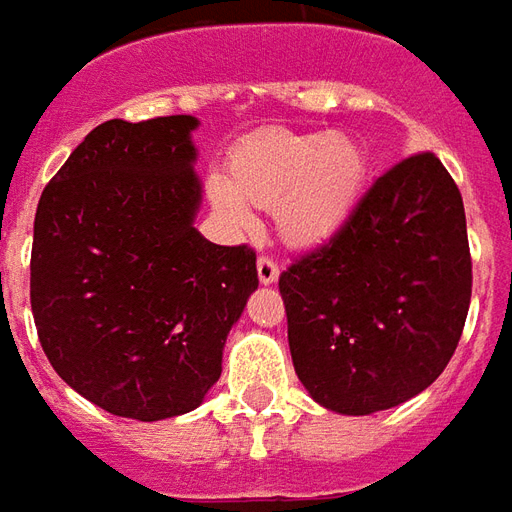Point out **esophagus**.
Returning <instances> with one entry per match:
<instances>
[{
	"label": "esophagus",
	"mask_w": 512,
	"mask_h": 512,
	"mask_svg": "<svg viewBox=\"0 0 512 512\" xmlns=\"http://www.w3.org/2000/svg\"><path fill=\"white\" fill-rule=\"evenodd\" d=\"M256 270H259V281L267 286V283H275L278 281V275H281V267H278V261L272 259V256H259L256 261Z\"/></svg>",
	"instance_id": "34e87169"
}]
</instances>
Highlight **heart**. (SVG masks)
I'll list each match as a JSON object with an SVG mask.
<instances>
[{"instance_id": "b5f03b06", "label": "heart", "mask_w": 512, "mask_h": 512, "mask_svg": "<svg viewBox=\"0 0 512 512\" xmlns=\"http://www.w3.org/2000/svg\"><path fill=\"white\" fill-rule=\"evenodd\" d=\"M365 158L338 133L261 130L231 149L226 179H212V201L231 223L251 229L245 200L275 207L281 234L294 245H316L343 226L360 199Z\"/></svg>"}]
</instances>
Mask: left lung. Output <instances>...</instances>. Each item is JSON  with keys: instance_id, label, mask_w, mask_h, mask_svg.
I'll list each match as a JSON object with an SVG mask.
<instances>
[{"instance_id": "obj_1", "label": "left lung", "mask_w": 512, "mask_h": 512, "mask_svg": "<svg viewBox=\"0 0 512 512\" xmlns=\"http://www.w3.org/2000/svg\"><path fill=\"white\" fill-rule=\"evenodd\" d=\"M278 289L313 401L371 414L423 393L455 354L472 300L464 199L442 160L417 152L376 177Z\"/></svg>"}]
</instances>
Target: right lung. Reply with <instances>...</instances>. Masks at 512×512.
I'll return each mask as SVG.
<instances>
[{
    "label": "right lung",
    "instance_id": "add662e5",
    "mask_svg": "<svg viewBox=\"0 0 512 512\" xmlns=\"http://www.w3.org/2000/svg\"><path fill=\"white\" fill-rule=\"evenodd\" d=\"M196 125L188 114L108 119L35 212L29 300L48 363L87 401L144 423L204 401L259 286L251 245L193 229Z\"/></svg>",
    "mask_w": 512,
    "mask_h": 512
}]
</instances>
